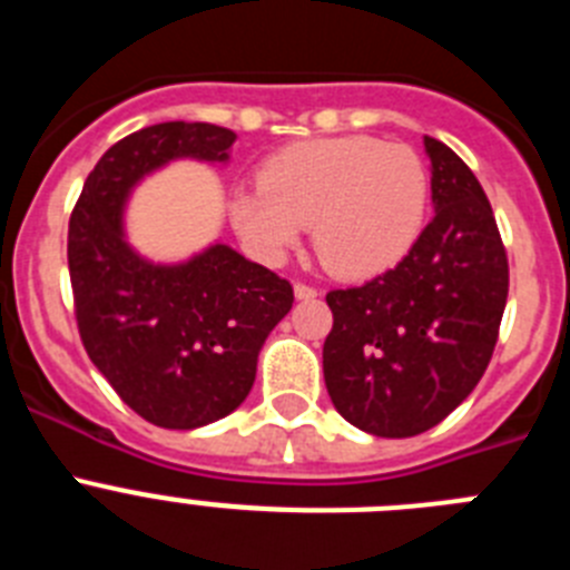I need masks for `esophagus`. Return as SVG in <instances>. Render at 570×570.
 Wrapping results in <instances>:
<instances>
[{"label":"esophagus","mask_w":570,"mask_h":570,"mask_svg":"<svg viewBox=\"0 0 570 570\" xmlns=\"http://www.w3.org/2000/svg\"><path fill=\"white\" fill-rule=\"evenodd\" d=\"M294 294H296V299H314V296L320 294V291H316L314 285H305V282H296V285H294Z\"/></svg>","instance_id":"34e87169"}]
</instances>
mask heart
<instances>
[{
  "instance_id": "heart-1",
  "label": "heart",
  "mask_w": 570,
  "mask_h": 570,
  "mask_svg": "<svg viewBox=\"0 0 570 570\" xmlns=\"http://www.w3.org/2000/svg\"><path fill=\"white\" fill-rule=\"evenodd\" d=\"M431 176L414 148L374 136L316 139L271 156L259 188H239L228 216L256 259L279 265L314 230L331 274L365 279L394 268L425 225Z\"/></svg>"
}]
</instances>
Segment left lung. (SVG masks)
Returning <instances> with one entry per match:
<instances>
[{
    "label": "left lung",
    "mask_w": 570,
    "mask_h": 570,
    "mask_svg": "<svg viewBox=\"0 0 570 570\" xmlns=\"http://www.w3.org/2000/svg\"><path fill=\"white\" fill-rule=\"evenodd\" d=\"M434 219L396 268L331 291L322 371L331 402L365 434L440 425L485 374L508 299V256L485 190L425 136Z\"/></svg>",
    "instance_id": "8db88e82"
}]
</instances>
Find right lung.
<instances>
[{
	"label": "right lung",
	"instance_id": "right-lung-1",
	"mask_svg": "<svg viewBox=\"0 0 570 570\" xmlns=\"http://www.w3.org/2000/svg\"><path fill=\"white\" fill-rule=\"evenodd\" d=\"M236 134L210 122H159L125 136L85 179L68 225V271L82 345L142 420L190 431L245 402L256 360L294 288L216 242L156 265L125 239L136 183L174 159L225 165Z\"/></svg>",
	"mask_w": 570,
	"mask_h": 570
}]
</instances>
